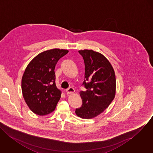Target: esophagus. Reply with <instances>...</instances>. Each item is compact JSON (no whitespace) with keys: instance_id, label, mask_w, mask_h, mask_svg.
<instances>
[{"instance_id":"34e87169","label":"esophagus","mask_w":153,"mask_h":153,"mask_svg":"<svg viewBox=\"0 0 153 153\" xmlns=\"http://www.w3.org/2000/svg\"><path fill=\"white\" fill-rule=\"evenodd\" d=\"M74 91H75L73 87H69V88H68L66 90V93H67V94H71V93H73Z\"/></svg>"}]
</instances>
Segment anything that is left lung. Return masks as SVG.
Returning <instances> with one entry per match:
<instances>
[{
	"label": "left lung",
	"mask_w": 153,
	"mask_h": 153,
	"mask_svg": "<svg viewBox=\"0 0 153 153\" xmlns=\"http://www.w3.org/2000/svg\"><path fill=\"white\" fill-rule=\"evenodd\" d=\"M85 65L84 81L86 91H80L82 104L76 108V115L83 119L94 118L102 112L113 101L116 90L114 69L105 57L93 50L79 51Z\"/></svg>",
	"instance_id": "1"
}]
</instances>
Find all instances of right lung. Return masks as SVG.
<instances>
[{
  "mask_svg": "<svg viewBox=\"0 0 153 153\" xmlns=\"http://www.w3.org/2000/svg\"><path fill=\"white\" fill-rule=\"evenodd\" d=\"M68 50L53 49L44 51L33 59L24 73L22 89L24 100L34 114L45 115L53 112L61 92L55 84V68Z\"/></svg>",
  "mask_w": 153,
  "mask_h": 153,
  "instance_id": "obj_1",
  "label": "right lung"
}]
</instances>
